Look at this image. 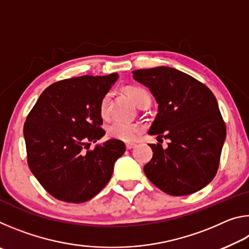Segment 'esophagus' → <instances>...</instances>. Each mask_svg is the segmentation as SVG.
<instances>
[{
	"mask_svg": "<svg viewBox=\"0 0 249 249\" xmlns=\"http://www.w3.org/2000/svg\"><path fill=\"white\" fill-rule=\"evenodd\" d=\"M134 147H136V144H134V142H127L126 144V148L127 149H133Z\"/></svg>",
	"mask_w": 249,
	"mask_h": 249,
	"instance_id": "obj_1",
	"label": "esophagus"
}]
</instances>
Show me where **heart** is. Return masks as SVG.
Listing matches in <instances>:
<instances>
[{
    "label": "heart",
    "instance_id": "b5f03b06",
    "mask_svg": "<svg viewBox=\"0 0 249 249\" xmlns=\"http://www.w3.org/2000/svg\"><path fill=\"white\" fill-rule=\"evenodd\" d=\"M130 99L138 107L142 108L147 104H150V95L145 89L141 87H127L125 89ZM111 100V93H107L101 99L99 105V113L103 117H107L108 114V104ZM107 136L113 140L122 141V142H133L140 134V128L137 125L132 123H126V122L115 121L107 126Z\"/></svg>",
    "mask_w": 249,
    "mask_h": 249
}]
</instances>
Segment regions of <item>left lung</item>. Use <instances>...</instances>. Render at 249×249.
<instances>
[{"label":"left lung","mask_w":249,"mask_h":249,"mask_svg":"<svg viewBox=\"0 0 249 249\" xmlns=\"http://www.w3.org/2000/svg\"><path fill=\"white\" fill-rule=\"evenodd\" d=\"M158 103L149 135L169 140L167 148L149 144L153 158L145 175L170 196H188L203 189L216 175L226 137L217 101L208 87L170 67L133 71Z\"/></svg>","instance_id":"obj_1"}]
</instances>
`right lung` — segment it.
<instances>
[{
  "label": "right lung",
  "instance_id": "right-lung-1",
  "mask_svg": "<svg viewBox=\"0 0 249 249\" xmlns=\"http://www.w3.org/2000/svg\"><path fill=\"white\" fill-rule=\"evenodd\" d=\"M119 78L82 75L49 86L24 124L29 169L56 199L82 203L111 179L114 163L125 153L122 141L109 140L89 150L105 134L99 113L101 99Z\"/></svg>",
  "mask_w": 249,
  "mask_h": 249
}]
</instances>
